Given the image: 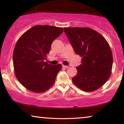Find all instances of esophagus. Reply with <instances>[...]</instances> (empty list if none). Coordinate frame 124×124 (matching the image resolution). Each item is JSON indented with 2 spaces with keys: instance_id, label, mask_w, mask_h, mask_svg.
Instances as JSON below:
<instances>
[{
  "instance_id": "obj_1",
  "label": "esophagus",
  "mask_w": 124,
  "mask_h": 124,
  "mask_svg": "<svg viewBox=\"0 0 124 124\" xmlns=\"http://www.w3.org/2000/svg\"><path fill=\"white\" fill-rule=\"evenodd\" d=\"M70 67V65H62V67L65 68H69Z\"/></svg>"
}]
</instances>
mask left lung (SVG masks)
<instances>
[{"label": "left lung", "mask_w": 124, "mask_h": 124, "mask_svg": "<svg viewBox=\"0 0 124 124\" xmlns=\"http://www.w3.org/2000/svg\"><path fill=\"white\" fill-rule=\"evenodd\" d=\"M64 29L76 54L82 57L73 82L84 91H93L101 87L109 78L112 68L113 56L109 44L92 29Z\"/></svg>", "instance_id": "left-lung-1"}]
</instances>
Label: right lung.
Segmentation results:
<instances>
[{
  "instance_id": "right-lung-1",
  "label": "right lung",
  "mask_w": 124,
  "mask_h": 124,
  "mask_svg": "<svg viewBox=\"0 0 124 124\" xmlns=\"http://www.w3.org/2000/svg\"><path fill=\"white\" fill-rule=\"evenodd\" d=\"M63 28L36 25L20 37L13 55L15 73L22 85L35 93L45 92L55 82L61 64L45 62L51 44L62 34Z\"/></svg>"
}]
</instances>
